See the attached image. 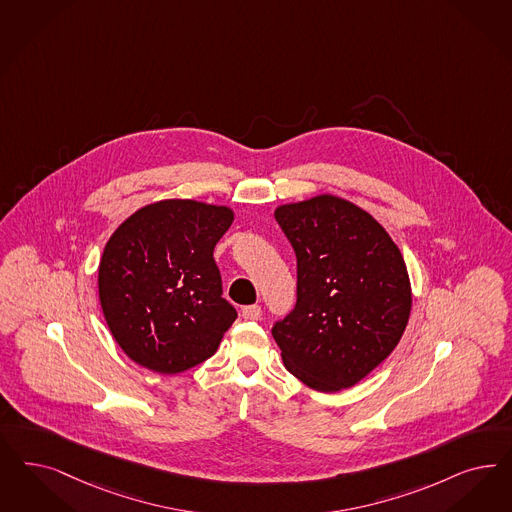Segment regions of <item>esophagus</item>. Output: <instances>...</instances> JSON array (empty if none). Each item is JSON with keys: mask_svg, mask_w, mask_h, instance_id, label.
I'll use <instances>...</instances> for the list:
<instances>
[{"mask_svg": "<svg viewBox=\"0 0 512 512\" xmlns=\"http://www.w3.org/2000/svg\"><path fill=\"white\" fill-rule=\"evenodd\" d=\"M242 316H244V319H249V321H257L263 316V310L257 304H249V306L242 308Z\"/></svg>", "mask_w": 512, "mask_h": 512, "instance_id": "esophagus-1", "label": "esophagus"}]
</instances>
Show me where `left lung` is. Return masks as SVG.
Here are the masks:
<instances>
[{"label":"left lung","mask_w":512,"mask_h":512,"mask_svg":"<svg viewBox=\"0 0 512 512\" xmlns=\"http://www.w3.org/2000/svg\"><path fill=\"white\" fill-rule=\"evenodd\" d=\"M276 221L297 257V302L272 327L283 365L308 388H352L405 333L403 255L369 213L335 196L282 206Z\"/></svg>","instance_id":"8db88e82"}]
</instances>
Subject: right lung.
I'll return each instance as SVG.
<instances>
[{
	"label": "right lung",
	"mask_w": 512,
	"mask_h": 512,
	"mask_svg": "<svg viewBox=\"0 0 512 512\" xmlns=\"http://www.w3.org/2000/svg\"><path fill=\"white\" fill-rule=\"evenodd\" d=\"M229 208L164 200L141 208L109 238L98 291L111 335L141 367L176 374L212 357L236 308L223 299L213 247Z\"/></svg>",
	"instance_id": "add662e5"
}]
</instances>
